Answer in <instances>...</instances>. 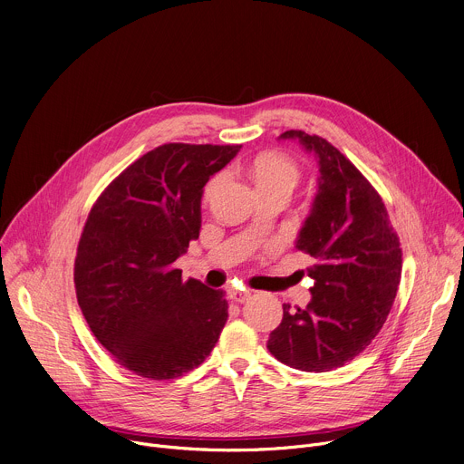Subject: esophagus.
I'll list each match as a JSON object with an SVG mask.
<instances>
[{"label":"esophagus","instance_id":"esophagus-1","mask_svg":"<svg viewBox=\"0 0 464 464\" xmlns=\"http://www.w3.org/2000/svg\"><path fill=\"white\" fill-rule=\"evenodd\" d=\"M229 297L233 299V301H237V303H244V301H247L249 297H251V292L249 290H240V288H231L229 290Z\"/></svg>","mask_w":464,"mask_h":464}]
</instances>
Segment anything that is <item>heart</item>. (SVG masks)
I'll use <instances>...</instances> for the list:
<instances>
[{"instance_id":"b5f03b06","label":"heart","mask_w":464,"mask_h":464,"mask_svg":"<svg viewBox=\"0 0 464 464\" xmlns=\"http://www.w3.org/2000/svg\"><path fill=\"white\" fill-rule=\"evenodd\" d=\"M244 174L253 183L258 196L266 194H283L290 196V192L297 187L301 179V167L290 156L277 150H262L251 156L244 163ZM222 183V176L215 174L202 190V204L209 206Z\"/></svg>"}]
</instances>
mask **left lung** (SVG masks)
<instances>
[{"mask_svg": "<svg viewBox=\"0 0 464 464\" xmlns=\"http://www.w3.org/2000/svg\"><path fill=\"white\" fill-rule=\"evenodd\" d=\"M319 158V190L297 249L314 264L306 308L283 304L268 351L285 365L326 372L354 360L376 338L402 276L401 238L378 190L336 147L303 130H286Z\"/></svg>", "mask_w": 464, "mask_h": 464, "instance_id": "8db88e82", "label": "left lung"}]
</instances>
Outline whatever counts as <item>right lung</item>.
Here are the masks:
<instances>
[{
    "label": "right lung",
    "instance_id": "right-lung-1",
    "mask_svg": "<svg viewBox=\"0 0 464 464\" xmlns=\"http://www.w3.org/2000/svg\"><path fill=\"white\" fill-rule=\"evenodd\" d=\"M242 145H161L95 200L75 256L82 315L111 358L138 376L172 380L211 354L227 321L224 290L174 266L200 235L202 190Z\"/></svg>",
    "mask_w": 464,
    "mask_h": 464
}]
</instances>
